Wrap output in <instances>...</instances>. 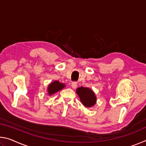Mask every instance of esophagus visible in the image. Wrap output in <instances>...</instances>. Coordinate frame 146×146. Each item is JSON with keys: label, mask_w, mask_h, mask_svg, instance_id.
<instances>
[{"label": "esophagus", "mask_w": 146, "mask_h": 146, "mask_svg": "<svg viewBox=\"0 0 146 146\" xmlns=\"http://www.w3.org/2000/svg\"><path fill=\"white\" fill-rule=\"evenodd\" d=\"M77 86V82H73L72 84H71V87H72L73 89H75Z\"/></svg>", "instance_id": "esophagus-1"}]
</instances>
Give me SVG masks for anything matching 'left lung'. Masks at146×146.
I'll list each match as a JSON object with an SVG mask.
<instances>
[{"instance_id": "left-lung-1", "label": "left lung", "mask_w": 146, "mask_h": 146, "mask_svg": "<svg viewBox=\"0 0 146 146\" xmlns=\"http://www.w3.org/2000/svg\"><path fill=\"white\" fill-rule=\"evenodd\" d=\"M76 93L80 97V101L86 107L90 108L96 103L95 93L90 88L80 87L76 90Z\"/></svg>"}]
</instances>
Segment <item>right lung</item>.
<instances>
[{
  "instance_id": "1",
  "label": "right lung",
  "mask_w": 146,
  "mask_h": 146,
  "mask_svg": "<svg viewBox=\"0 0 146 146\" xmlns=\"http://www.w3.org/2000/svg\"><path fill=\"white\" fill-rule=\"evenodd\" d=\"M64 84L59 82V81H54L48 86V94L49 95H52L57 91H60L62 89L64 88Z\"/></svg>"
}]
</instances>
